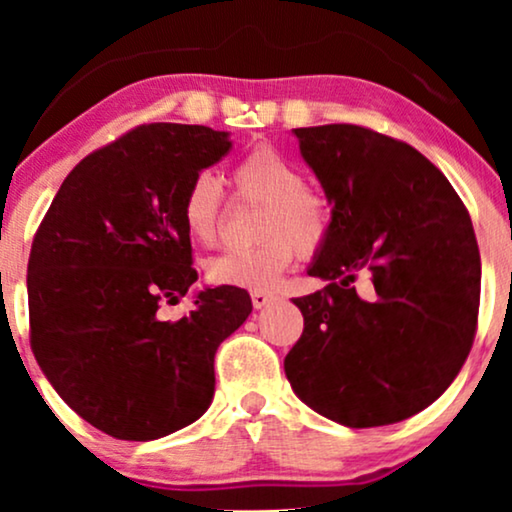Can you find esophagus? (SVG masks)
<instances>
[{"mask_svg": "<svg viewBox=\"0 0 512 512\" xmlns=\"http://www.w3.org/2000/svg\"><path fill=\"white\" fill-rule=\"evenodd\" d=\"M272 300H275V296H272V293H268V291H251V303H254L256 310H261V307L270 305Z\"/></svg>", "mask_w": 512, "mask_h": 512, "instance_id": "34e87169", "label": "esophagus"}]
</instances>
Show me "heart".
<instances>
[{
  "mask_svg": "<svg viewBox=\"0 0 512 512\" xmlns=\"http://www.w3.org/2000/svg\"><path fill=\"white\" fill-rule=\"evenodd\" d=\"M233 184L240 198L263 202L256 221L261 242L209 258V282L263 291L282 277L296 258L314 256L331 237V202L305 184L298 163L270 144H258L233 167ZM223 191L212 172H198L181 200V221L195 242L212 247L221 235Z\"/></svg>",
  "mask_w": 512,
  "mask_h": 512,
  "instance_id": "obj_1",
  "label": "heart"
}]
</instances>
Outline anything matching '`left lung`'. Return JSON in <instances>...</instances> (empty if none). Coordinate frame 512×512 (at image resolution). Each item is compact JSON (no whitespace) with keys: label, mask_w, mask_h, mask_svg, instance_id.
<instances>
[{"label":"left lung","mask_w":512,"mask_h":512,"mask_svg":"<svg viewBox=\"0 0 512 512\" xmlns=\"http://www.w3.org/2000/svg\"><path fill=\"white\" fill-rule=\"evenodd\" d=\"M293 132L333 205V228L307 270L328 284L293 298L305 326L284 373L333 422L396 424L436 401L473 347L471 216L445 174L401 139L352 123Z\"/></svg>","instance_id":"obj_1"}]
</instances>
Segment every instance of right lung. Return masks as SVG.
Segmentation results:
<instances>
[{
  "label": "right lung",
  "instance_id": "right-lung-1",
  "mask_svg": "<svg viewBox=\"0 0 512 512\" xmlns=\"http://www.w3.org/2000/svg\"><path fill=\"white\" fill-rule=\"evenodd\" d=\"M228 151V132L205 125H137L67 174L34 233L32 352L62 401L118 440L193 424L212 403L216 349L251 312L247 291L216 286L186 317H158L198 279L186 186Z\"/></svg>",
  "mask_w": 512,
  "mask_h": 512
}]
</instances>
